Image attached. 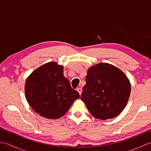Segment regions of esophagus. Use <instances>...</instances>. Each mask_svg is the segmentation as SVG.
<instances>
[{
    "instance_id": "obj_1",
    "label": "esophagus",
    "mask_w": 151,
    "mask_h": 151,
    "mask_svg": "<svg viewBox=\"0 0 151 151\" xmlns=\"http://www.w3.org/2000/svg\"><path fill=\"white\" fill-rule=\"evenodd\" d=\"M76 91H77L78 92V93H79V95H81L82 94V88H78L76 89Z\"/></svg>"
}]
</instances>
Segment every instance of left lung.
I'll use <instances>...</instances> for the list:
<instances>
[{
  "label": "left lung",
  "instance_id": "1",
  "mask_svg": "<svg viewBox=\"0 0 151 151\" xmlns=\"http://www.w3.org/2000/svg\"><path fill=\"white\" fill-rule=\"evenodd\" d=\"M81 100L95 118L106 120L119 115L126 107L131 84L117 67L99 63L88 69Z\"/></svg>",
  "mask_w": 151,
  "mask_h": 151
}]
</instances>
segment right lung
Listing matches in <instances>:
<instances>
[{"instance_id":"right-lung-1","label":"right lung","mask_w":151,"mask_h":151,"mask_svg":"<svg viewBox=\"0 0 151 151\" xmlns=\"http://www.w3.org/2000/svg\"><path fill=\"white\" fill-rule=\"evenodd\" d=\"M24 93L36 113L51 119L62 117L80 97L64 76L63 65L55 62L45 63L28 76Z\"/></svg>"}]
</instances>
